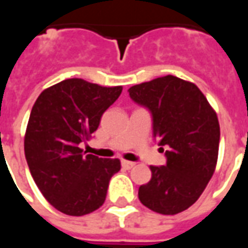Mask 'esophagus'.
<instances>
[{
    "instance_id": "esophagus-1",
    "label": "esophagus",
    "mask_w": 248,
    "mask_h": 248,
    "mask_svg": "<svg viewBox=\"0 0 248 248\" xmlns=\"http://www.w3.org/2000/svg\"><path fill=\"white\" fill-rule=\"evenodd\" d=\"M121 165H122V167L126 169V170H130V169H133V167L135 166L134 162H130V161H122L121 162Z\"/></svg>"
}]
</instances>
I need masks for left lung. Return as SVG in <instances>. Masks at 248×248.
<instances>
[{"label": "left lung", "instance_id": "1", "mask_svg": "<svg viewBox=\"0 0 248 248\" xmlns=\"http://www.w3.org/2000/svg\"><path fill=\"white\" fill-rule=\"evenodd\" d=\"M129 94L149 108L153 134L167 147L166 165L150 166L151 179L140 187L138 198L155 213H182L197 202L215 171L220 138L217 113L197 85L174 76L131 86Z\"/></svg>", "mask_w": 248, "mask_h": 248}]
</instances>
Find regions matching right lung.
Masks as SVG:
<instances>
[{
    "mask_svg": "<svg viewBox=\"0 0 248 248\" xmlns=\"http://www.w3.org/2000/svg\"><path fill=\"white\" fill-rule=\"evenodd\" d=\"M122 93L70 78L37 98L25 134V156L42 195L58 211L82 217L99 208L119 159L85 155L79 147L98 129L102 114Z\"/></svg>",
    "mask_w": 248,
    "mask_h": 248,
    "instance_id": "right-lung-1",
    "label": "right lung"
}]
</instances>
